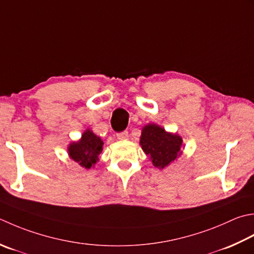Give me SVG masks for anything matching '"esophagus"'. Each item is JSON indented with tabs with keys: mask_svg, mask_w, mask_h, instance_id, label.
<instances>
[{
	"mask_svg": "<svg viewBox=\"0 0 254 254\" xmlns=\"http://www.w3.org/2000/svg\"><path fill=\"white\" fill-rule=\"evenodd\" d=\"M117 137L119 138V140H127V138H128V132L127 131H124V132H121V133H118L117 134Z\"/></svg>",
	"mask_w": 254,
	"mask_h": 254,
	"instance_id": "obj_1",
	"label": "esophagus"
}]
</instances>
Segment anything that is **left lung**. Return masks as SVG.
I'll return each mask as SVG.
<instances>
[{
    "label": "left lung",
    "instance_id": "1",
    "mask_svg": "<svg viewBox=\"0 0 254 254\" xmlns=\"http://www.w3.org/2000/svg\"><path fill=\"white\" fill-rule=\"evenodd\" d=\"M140 145L153 165L160 170L177 161L185 147L181 135L167 132L156 123H148L142 127Z\"/></svg>",
    "mask_w": 254,
    "mask_h": 254
}]
</instances>
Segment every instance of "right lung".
Wrapping results in <instances>:
<instances>
[{
  "label": "right lung",
  "mask_w": 254,
  "mask_h": 254,
  "mask_svg": "<svg viewBox=\"0 0 254 254\" xmlns=\"http://www.w3.org/2000/svg\"><path fill=\"white\" fill-rule=\"evenodd\" d=\"M103 150V141L100 136L87 128L78 141H73L67 147L70 160L83 168L93 167L99 161V154Z\"/></svg>",
  "instance_id": "obj_1"
}]
</instances>
